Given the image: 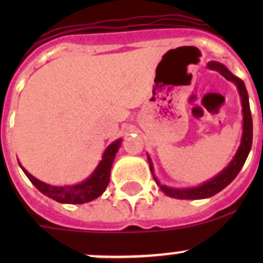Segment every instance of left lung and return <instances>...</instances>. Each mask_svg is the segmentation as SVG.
<instances>
[{
    "label": "left lung",
    "mask_w": 263,
    "mask_h": 263,
    "mask_svg": "<svg viewBox=\"0 0 263 263\" xmlns=\"http://www.w3.org/2000/svg\"><path fill=\"white\" fill-rule=\"evenodd\" d=\"M209 68L211 70H216L224 76L225 79H228L229 81L234 82L238 86L239 90L240 98H242V107H243V136H242V142H240V146L238 148V153L235 154L234 159L232 160V163L211 181L206 182L205 184L200 185V187L196 188H187V190H176V188H169L166 185H163L159 183L158 179L154 177L156 184L160 187V190L164 193H166L168 196L174 198H181V200H201V198H208L211 196L216 195L217 192H220L221 190H224L228 184L233 182V179L238 176V173L240 172L242 166L245 165L247 156H248L249 150L252 147V135H253V123H252V116H251V109H249V102H248V92H247L245 82L240 80L239 78H235L230 71H228V68L225 66L220 65L217 62H210L209 63ZM148 163H150V169L151 173H153V166H151V161L148 159Z\"/></svg>",
    "instance_id": "left-lung-1"
}]
</instances>
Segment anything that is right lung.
Wrapping results in <instances>:
<instances>
[{
	"instance_id": "right-lung-1",
	"label": "right lung",
	"mask_w": 263,
	"mask_h": 263,
	"mask_svg": "<svg viewBox=\"0 0 263 263\" xmlns=\"http://www.w3.org/2000/svg\"><path fill=\"white\" fill-rule=\"evenodd\" d=\"M119 145H121V140L110 144L105 150L104 155H103L102 161L99 163L98 168L95 169L94 173L89 177L81 184L70 185V187H54V185L46 184V183L38 181L34 178L30 173L23 168V172L25 176L30 179V182L41 191L43 195L48 196L52 200L57 201L61 203H85L90 202V201L95 200L99 197L107 188L108 183H109L110 177V169H112L113 160L118 151Z\"/></svg>"
}]
</instances>
